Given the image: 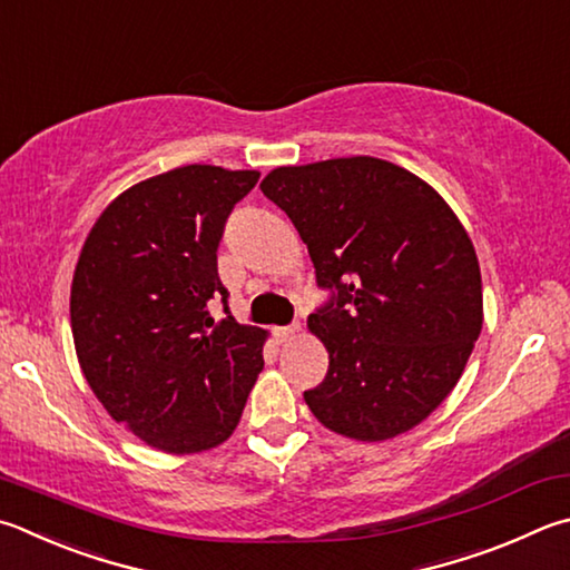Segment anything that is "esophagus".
I'll return each mask as SVG.
<instances>
[{
	"label": "esophagus",
	"mask_w": 570,
	"mask_h": 570,
	"mask_svg": "<svg viewBox=\"0 0 570 570\" xmlns=\"http://www.w3.org/2000/svg\"><path fill=\"white\" fill-rule=\"evenodd\" d=\"M298 331H302V324H292V326H278L274 334H276L278 341H282V344H286V341H292V338L298 336Z\"/></svg>",
	"instance_id": "esophagus-1"
}]
</instances>
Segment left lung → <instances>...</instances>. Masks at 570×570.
<instances>
[{
  "mask_svg": "<svg viewBox=\"0 0 570 570\" xmlns=\"http://www.w3.org/2000/svg\"><path fill=\"white\" fill-rule=\"evenodd\" d=\"M262 191L331 288L306 321L328 351L306 406L366 443L419 426L459 384L483 326L479 256L459 216L431 184L376 157L276 167Z\"/></svg>",
  "mask_w": 570,
  "mask_h": 570,
  "instance_id": "left-lung-1",
  "label": "left lung"
}]
</instances>
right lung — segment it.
<instances>
[{"instance_id":"add662e5","label":"right lung","mask_w":570,"mask_h":570,"mask_svg":"<svg viewBox=\"0 0 570 570\" xmlns=\"http://www.w3.org/2000/svg\"><path fill=\"white\" fill-rule=\"evenodd\" d=\"M256 169L189 164L121 191L91 226L71 278L77 358L109 416L147 446L199 453L232 436L264 368L268 331L216 321L226 216Z\"/></svg>"}]
</instances>
